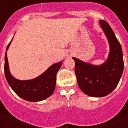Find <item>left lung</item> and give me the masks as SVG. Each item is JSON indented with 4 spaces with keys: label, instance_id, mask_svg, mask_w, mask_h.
<instances>
[{
    "label": "left lung",
    "instance_id": "8db88e82",
    "mask_svg": "<svg viewBox=\"0 0 128 128\" xmlns=\"http://www.w3.org/2000/svg\"><path fill=\"white\" fill-rule=\"evenodd\" d=\"M110 44L107 60L95 66L72 58L75 62V72L78 86L87 95L95 97L110 94L118 85L124 71L123 52L115 34L106 21H99Z\"/></svg>",
    "mask_w": 128,
    "mask_h": 128
}]
</instances>
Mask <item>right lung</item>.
<instances>
[{
	"label": "right lung",
	"mask_w": 128,
	"mask_h": 128,
	"mask_svg": "<svg viewBox=\"0 0 128 128\" xmlns=\"http://www.w3.org/2000/svg\"><path fill=\"white\" fill-rule=\"evenodd\" d=\"M11 42L7 45L4 56V75L10 87L16 94L29 102H36L46 99L53 94L56 84V75L61 67L62 62L50 66L38 78L29 80H19L10 73L7 60V50Z\"/></svg>",
	"instance_id": "obj_1"
}]
</instances>
